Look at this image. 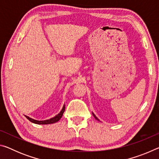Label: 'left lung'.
I'll return each instance as SVG.
<instances>
[{"label":"left lung","mask_w":159,"mask_h":159,"mask_svg":"<svg viewBox=\"0 0 159 159\" xmlns=\"http://www.w3.org/2000/svg\"><path fill=\"white\" fill-rule=\"evenodd\" d=\"M93 114V116H94V117H95V119H97V120H99V119H98V118H97V117H96V116H95V114Z\"/></svg>","instance_id":"8db88e82"}]
</instances>
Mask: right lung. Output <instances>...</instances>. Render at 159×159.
I'll return each instance as SVG.
<instances>
[{
	"label": "right lung",
	"instance_id": "obj_1",
	"mask_svg": "<svg viewBox=\"0 0 159 159\" xmlns=\"http://www.w3.org/2000/svg\"><path fill=\"white\" fill-rule=\"evenodd\" d=\"M64 111H65V105H64L63 108H62V109H61V111H60V114H58L57 116H55V117L50 118V119L45 120H37L33 119V118H31L30 117L27 116H25L29 120H30L31 122L34 123H36V124H42V125L51 124V123H56V122H57L58 120H60V119L61 118V116H62Z\"/></svg>",
	"mask_w": 159,
	"mask_h": 159
}]
</instances>
